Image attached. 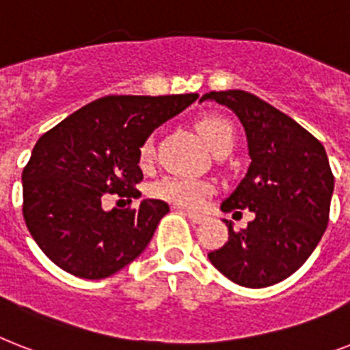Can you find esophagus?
I'll use <instances>...</instances> for the list:
<instances>
[{
  "instance_id": "esophagus-1",
  "label": "esophagus",
  "mask_w": 350,
  "mask_h": 350,
  "mask_svg": "<svg viewBox=\"0 0 350 350\" xmlns=\"http://www.w3.org/2000/svg\"><path fill=\"white\" fill-rule=\"evenodd\" d=\"M185 212V215H187V217H189L190 221H192V223H196V224H200V223H203V215L201 214H196V212H189V210H183Z\"/></svg>"
}]
</instances>
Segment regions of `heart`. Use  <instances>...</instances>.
Wrapping results in <instances>:
<instances>
[{"label": "heart", "mask_w": 350, "mask_h": 350, "mask_svg": "<svg viewBox=\"0 0 350 350\" xmlns=\"http://www.w3.org/2000/svg\"><path fill=\"white\" fill-rule=\"evenodd\" d=\"M196 131L201 136V140L208 146L212 152H219L223 149H232L234 146V127L223 116L208 115L196 122ZM154 156L152 140H146L140 147V163L147 165ZM150 196L156 200H163L167 203L185 206V208H198L206 196L210 194V185L187 176L170 174L163 176L158 181L150 185Z\"/></svg>", "instance_id": "b5f03b06"}]
</instances>
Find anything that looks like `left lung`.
Wrapping results in <instances>:
<instances>
[{"label":"left lung","mask_w":350,"mask_h":350,"mask_svg":"<svg viewBox=\"0 0 350 350\" xmlns=\"http://www.w3.org/2000/svg\"><path fill=\"white\" fill-rule=\"evenodd\" d=\"M201 100H215L239 116L252 158L221 210L255 214L241 232L224 221L228 243L210 252V262L244 288L273 286L308 260L327 228L334 190L327 152L291 116L252 93L210 92Z\"/></svg>","instance_id":"8db88e82"}]
</instances>
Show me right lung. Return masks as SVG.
I'll list each match as a JSON object with an SVG mask.
<instances>
[{
	"mask_svg": "<svg viewBox=\"0 0 350 350\" xmlns=\"http://www.w3.org/2000/svg\"><path fill=\"white\" fill-rule=\"evenodd\" d=\"M198 96H102L37 140L21 176L23 217L53 264L98 280L147 248L169 204L144 200L138 208L106 212L102 201L107 194L140 198L142 144Z\"/></svg>",
	"mask_w": 350,
	"mask_h": 350,
	"instance_id": "obj_1",
	"label": "right lung"
}]
</instances>
